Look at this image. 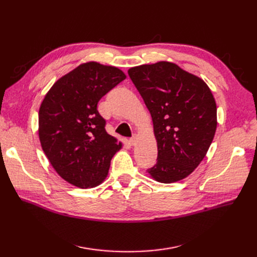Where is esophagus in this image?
I'll list each match as a JSON object with an SVG mask.
<instances>
[{"label": "esophagus", "mask_w": 257, "mask_h": 257, "mask_svg": "<svg viewBox=\"0 0 257 257\" xmlns=\"http://www.w3.org/2000/svg\"><path fill=\"white\" fill-rule=\"evenodd\" d=\"M136 143H137V136H133V137H131L130 138V144L132 145V146H134V145H136Z\"/></svg>", "instance_id": "obj_1"}]
</instances>
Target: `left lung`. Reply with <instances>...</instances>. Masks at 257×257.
<instances>
[{
	"mask_svg": "<svg viewBox=\"0 0 257 257\" xmlns=\"http://www.w3.org/2000/svg\"><path fill=\"white\" fill-rule=\"evenodd\" d=\"M149 109L158 142L157 164L147 169L155 180L172 183L194 172L216 130V104L204 80L170 62L128 69Z\"/></svg>",
	"mask_w": 257,
	"mask_h": 257,
	"instance_id": "left-lung-1",
	"label": "left lung"
}]
</instances>
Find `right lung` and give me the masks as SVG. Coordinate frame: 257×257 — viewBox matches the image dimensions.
Wrapping results in <instances>:
<instances>
[{
	"label": "right lung",
	"mask_w": 257,
	"mask_h": 257,
	"mask_svg": "<svg viewBox=\"0 0 257 257\" xmlns=\"http://www.w3.org/2000/svg\"><path fill=\"white\" fill-rule=\"evenodd\" d=\"M126 78L113 66L88 62L60 78L46 94L38 113L43 150L56 172L73 185L103 182L121 143L107 133L97 103Z\"/></svg>",
	"instance_id": "obj_1"
}]
</instances>
